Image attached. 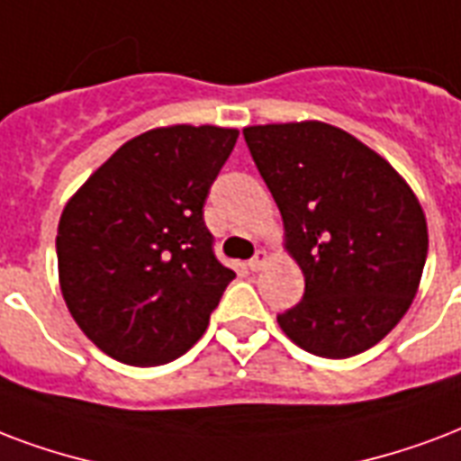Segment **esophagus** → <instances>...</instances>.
<instances>
[{"label": "esophagus", "mask_w": 461, "mask_h": 461, "mask_svg": "<svg viewBox=\"0 0 461 461\" xmlns=\"http://www.w3.org/2000/svg\"><path fill=\"white\" fill-rule=\"evenodd\" d=\"M266 261H268V251H256V256L249 261V268L251 270H261L263 266H266Z\"/></svg>", "instance_id": "34e87169"}]
</instances>
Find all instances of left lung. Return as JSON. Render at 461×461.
Masks as SVG:
<instances>
[{
	"mask_svg": "<svg viewBox=\"0 0 461 461\" xmlns=\"http://www.w3.org/2000/svg\"><path fill=\"white\" fill-rule=\"evenodd\" d=\"M244 140L304 273V297L277 324L312 356L363 353L402 321L420 285L428 224L416 193L329 122L251 125Z\"/></svg>",
	"mask_w": 461,
	"mask_h": 461,
	"instance_id": "1",
	"label": "left lung"
}]
</instances>
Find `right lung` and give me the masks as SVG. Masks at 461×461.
Here are the masks:
<instances>
[{
	"label": "right lung",
	"mask_w": 461,
	"mask_h": 461,
	"mask_svg": "<svg viewBox=\"0 0 461 461\" xmlns=\"http://www.w3.org/2000/svg\"><path fill=\"white\" fill-rule=\"evenodd\" d=\"M237 137L217 125L147 130L67 200L59 287L105 356L152 367L205 333L234 270L217 261L203 205Z\"/></svg>",
	"instance_id": "obj_1"
}]
</instances>
